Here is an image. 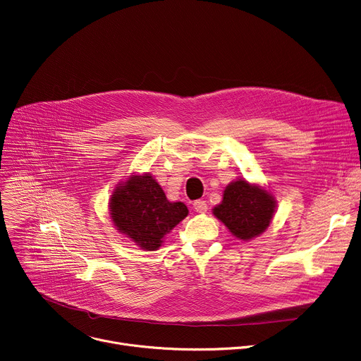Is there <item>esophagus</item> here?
<instances>
[{
  "mask_svg": "<svg viewBox=\"0 0 361 361\" xmlns=\"http://www.w3.org/2000/svg\"><path fill=\"white\" fill-rule=\"evenodd\" d=\"M192 207H194V210L197 212V213H206V212H207V203L203 202V200L194 202V203H192Z\"/></svg>",
  "mask_w": 361,
  "mask_h": 361,
  "instance_id": "obj_1",
  "label": "esophagus"
}]
</instances>
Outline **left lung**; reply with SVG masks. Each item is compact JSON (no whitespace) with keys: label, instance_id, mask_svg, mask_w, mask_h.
<instances>
[{"label":"left lung","instance_id":"left-lung-1","mask_svg":"<svg viewBox=\"0 0 361 361\" xmlns=\"http://www.w3.org/2000/svg\"><path fill=\"white\" fill-rule=\"evenodd\" d=\"M276 207L275 195L268 187L239 177L224 187L221 202L212 212L236 239L249 242L269 227Z\"/></svg>","mask_w":361,"mask_h":361}]
</instances>
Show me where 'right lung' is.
<instances>
[{
    "label": "right lung",
    "instance_id": "obj_1",
    "mask_svg": "<svg viewBox=\"0 0 361 361\" xmlns=\"http://www.w3.org/2000/svg\"><path fill=\"white\" fill-rule=\"evenodd\" d=\"M109 217L116 231L142 250H158L166 236L187 217L183 202H170L149 173H133L109 197Z\"/></svg>",
    "mask_w": 361,
    "mask_h": 361
}]
</instances>
